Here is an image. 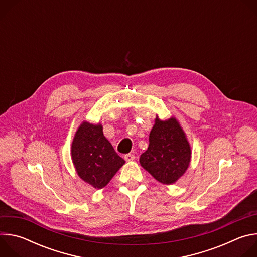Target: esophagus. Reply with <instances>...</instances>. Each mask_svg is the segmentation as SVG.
Here are the masks:
<instances>
[{
	"instance_id": "1",
	"label": "esophagus",
	"mask_w": 257,
	"mask_h": 257,
	"mask_svg": "<svg viewBox=\"0 0 257 257\" xmlns=\"http://www.w3.org/2000/svg\"><path fill=\"white\" fill-rule=\"evenodd\" d=\"M124 159H125L126 162H131V161H133V160L135 159V156H134V155H131V154H128V155H126V156L124 157Z\"/></svg>"
}]
</instances>
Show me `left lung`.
I'll use <instances>...</instances> for the list:
<instances>
[{
    "instance_id": "8db88e82",
    "label": "left lung",
    "mask_w": 257,
    "mask_h": 257,
    "mask_svg": "<svg viewBox=\"0 0 257 257\" xmlns=\"http://www.w3.org/2000/svg\"><path fill=\"white\" fill-rule=\"evenodd\" d=\"M190 161V144L177 119L162 121L157 117L149 148L139 159L141 167L157 181L171 185L185 174Z\"/></svg>"
}]
</instances>
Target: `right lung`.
Here are the masks:
<instances>
[{
  "instance_id": "add662e5",
  "label": "right lung",
  "mask_w": 257,
  "mask_h": 257,
  "mask_svg": "<svg viewBox=\"0 0 257 257\" xmlns=\"http://www.w3.org/2000/svg\"><path fill=\"white\" fill-rule=\"evenodd\" d=\"M73 165L78 176L95 189H101L115 176L125 161L104 137L101 124L83 121L71 146Z\"/></svg>"
}]
</instances>
